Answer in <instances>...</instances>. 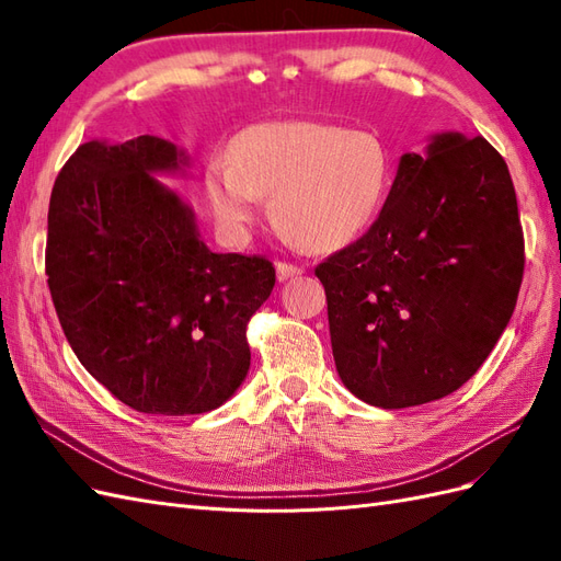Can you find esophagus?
I'll return each mask as SVG.
<instances>
[{
  "mask_svg": "<svg viewBox=\"0 0 561 561\" xmlns=\"http://www.w3.org/2000/svg\"><path fill=\"white\" fill-rule=\"evenodd\" d=\"M295 276H301V268L295 266V264H287V262H278L276 264V278L283 283L287 278H295Z\"/></svg>",
  "mask_w": 561,
  "mask_h": 561,
  "instance_id": "34e87169",
  "label": "esophagus"
}]
</instances>
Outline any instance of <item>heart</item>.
<instances>
[{
  "instance_id": "1",
  "label": "heart",
  "mask_w": 561,
  "mask_h": 561,
  "mask_svg": "<svg viewBox=\"0 0 561 561\" xmlns=\"http://www.w3.org/2000/svg\"><path fill=\"white\" fill-rule=\"evenodd\" d=\"M388 151L375 133L318 122H266L233 138L206 168V198L229 241H245L271 198L274 225L307 250H336L375 222L388 190Z\"/></svg>"
}]
</instances>
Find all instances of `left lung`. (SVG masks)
Here are the masks:
<instances>
[{"instance_id": "obj_1", "label": "left lung", "mask_w": 561, "mask_h": 561, "mask_svg": "<svg viewBox=\"0 0 561 561\" xmlns=\"http://www.w3.org/2000/svg\"><path fill=\"white\" fill-rule=\"evenodd\" d=\"M524 274L515 186L484 138L407 151L363 239L316 266L355 398L402 410L461 388L511 322Z\"/></svg>"}]
</instances>
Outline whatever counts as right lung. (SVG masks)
I'll use <instances>...</instances> for the list:
<instances>
[{"label": "right lung", "instance_id": "right-lung-1", "mask_svg": "<svg viewBox=\"0 0 561 561\" xmlns=\"http://www.w3.org/2000/svg\"><path fill=\"white\" fill-rule=\"evenodd\" d=\"M190 168L157 135L91 140L48 203L46 276L67 342L142 414L222 407L248 377V322L276 283L268 260L203 243L190 203L159 180Z\"/></svg>", "mask_w": 561, "mask_h": 561}]
</instances>
